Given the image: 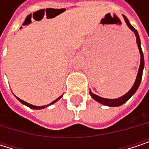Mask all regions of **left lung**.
<instances>
[{
  "label": "left lung",
  "instance_id": "1",
  "mask_svg": "<svg viewBox=\"0 0 149 149\" xmlns=\"http://www.w3.org/2000/svg\"><path fill=\"white\" fill-rule=\"evenodd\" d=\"M123 17L127 24V26L130 27V29L133 32L136 37V44L138 46V49H139V52H140V55H141V61H140V67H139V70H138V73L136 76V78H135V81H134V84L132 86V88L123 96L118 97V98H115V99H108V98H104V97H101L94 93L91 92V91H90V94H91V97L96 100L97 102H98L99 104H104L106 106H109V107H118V106H121L123 104H125L134 93L136 92L137 89L139 88L140 86V84H141V78H142V72H143V69H144V57H143V52H142V50H141V40H140V37H139V34H138V32L135 30L134 26L130 23L129 19H127V17L125 15H123Z\"/></svg>",
  "mask_w": 149,
  "mask_h": 149
}]
</instances>
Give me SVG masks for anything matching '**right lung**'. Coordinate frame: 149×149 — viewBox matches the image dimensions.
<instances>
[{
	"label": "right lung",
	"instance_id": "right-lung-1",
	"mask_svg": "<svg viewBox=\"0 0 149 149\" xmlns=\"http://www.w3.org/2000/svg\"><path fill=\"white\" fill-rule=\"evenodd\" d=\"M63 97V95L62 96H60L59 97H58L56 100H54L53 102H52L51 104H47V105H44V106H35V105H33V104H28V103H26V102H25V101H23V100H21V99H19V97H17L16 96H15V97L22 104H24V105H26V106H27V107H29V108H31V109H45V108H46V107H48V106H50V105H52V104H53L54 103H56L57 101H58L61 97Z\"/></svg>",
	"mask_w": 149,
	"mask_h": 149
}]
</instances>
